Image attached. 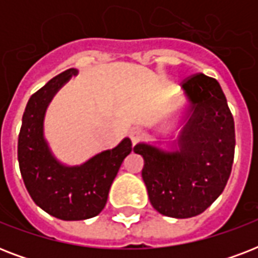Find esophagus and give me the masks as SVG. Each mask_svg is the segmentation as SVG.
Segmentation results:
<instances>
[{
    "instance_id": "1",
    "label": "esophagus",
    "mask_w": 258,
    "mask_h": 258,
    "mask_svg": "<svg viewBox=\"0 0 258 258\" xmlns=\"http://www.w3.org/2000/svg\"><path fill=\"white\" fill-rule=\"evenodd\" d=\"M130 138H131V142H133V145H137L138 142L142 141V138H143V134L139 128H133L130 131Z\"/></svg>"
}]
</instances>
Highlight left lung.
Masks as SVG:
<instances>
[{
	"label": "left lung",
	"instance_id": "8db88e82",
	"mask_svg": "<svg viewBox=\"0 0 258 258\" xmlns=\"http://www.w3.org/2000/svg\"><path fill=\"white\" fill-rule=\"evenodd\" d=\"M182 88L188 104L175 147L143 142L134 147L145 161L142 178L153 208L172 218L198 216L221 196L236 147L234 120L216 79L194 75Z\"/></svg>",
	"mask_w": 258,
	"mask_h": 258
}]
</instances>
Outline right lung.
I'll use <instances>...</instances> for the list:
<instances>
[{
	"mask_svg": "<svg viewBox=\"0 0 258 258\" xmlns=\"http://www.w3.org/2000/svg\"><path fill=\"white\" fill-rule=\"evenodd\" d=\"M78 70L54 76L30 96L18 135V163L25 187L34 204L62 221L88 220L104 209L124 158L131 153L130 138L82 165L67 166L54 157L45 137L44 119L53 96Z\"/></svg>",
	"mask_w": 258,
	"mask_h": 258,
	"instance_id": "1",
	"label": "right lung"
}]
</instances>
